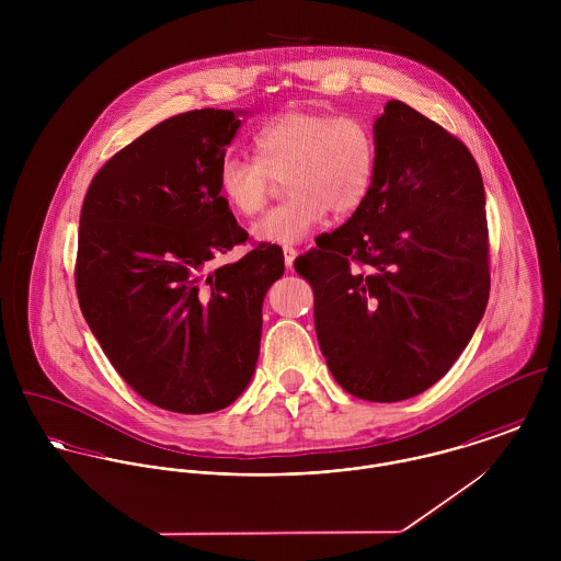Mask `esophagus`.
I'll return each instance as SVG.
<instances>
[{"label":"esophagus","mask_w":561,"mask_h":561,"mask_svg":"<svg viewBox=\"0 0 561 561\" xmlns=\"http://www.w3.org/2000/svg\"><path fill=\"white\" fill-rule=\"evenodd\" d=\"M283 252H285V265H287V267H291V265H294V261H296V256H298V250H296V248H291V245H285V248H283Z\"/></svg>","instance_id":"1"}]
</instances>
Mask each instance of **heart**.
I'll list each match as a JSON object with an SVG mask.
<instances>
[{"label":"heart","instance_id":"heart-1","mask_svg":"<svg viewBox=\"0 0 561 561\" xmlns=\"http://www.w3.org/2000/svg\"><path fill=\"white\" fill-rule=\"evenodd\" d=\"M256 158L227 156L218 168L225 203L243 218L259 216L274 187L285 179L291 196L252 229L265 243L307 240L325 218L352 216L369 196L378 172V136L369 121L354 114L285 112L254 136Z\"/></svg>","mask_w":561,"mask_h":561}]
</instances>
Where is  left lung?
<instances>
[{
    "label": "left lung",
    "instance_id": "8db88e82",
    "mask_svg": "<svg viewBox=\"0 0 561 561\" xmlns=\"http://www.w3.org/2000/svg\"><path fill=\"white\" fill-rule=\"evenodd\" d=\"M367 201L296 259L316 294V332L354 398L401 401L436 385L483 318L488 225L480 168L434 121L389 101L374 123Z\"/></svg>",
    "mask_w": 561,
    "mask_h": 561
}]
</instances>
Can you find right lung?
I'll return each instance as SVG.
<instances>
[{
	"instance_id": "right-lung-1",
	"label": "right lung",
	"mask_w": 561,
	"mask_h": 561,
	"mask_svg": "<svg viewBox=\"0 0 561 561\" xmlns=\"http://www.w3.org/2000/svg\"><path fill=\"white\" fill-rule=\"evenodd\" d=\"M241 114L205 107L163 121L103 163L81 205V313L121 378L181 414L243 393L263 298L285 272L283 250L263 243L218 265L248 240L218 187Z\"/></svg>"
}]
</instances>
